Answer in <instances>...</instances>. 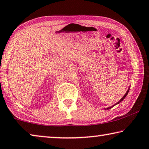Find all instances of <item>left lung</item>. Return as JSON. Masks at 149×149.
Wrapping results in <instances>:
<instances>
[{"label":"left lung","mask_w":149,"mask_h":149,"mask_svg":"<svg viewBox=\"0 0 149 149\" xmlns=\"http://www.w3.org/2000/svg\"><path fill=\"white\" fill-rule=\"evenodd\" d=\"M130 88H128V90H127V92H126V93L125 94V95H124V96H123V97H122V98H121V100H119V102H117V103L116 104H114V105H113V106H110V107H109V108H104V109H111V108H113V106H116V105H117V104H119V103H120V102H122L123 100L124 99H125V97L127 96V94H128V92H129V91H130Z\"/></svg>","instance_id":"obj_1"}]
</instances>
